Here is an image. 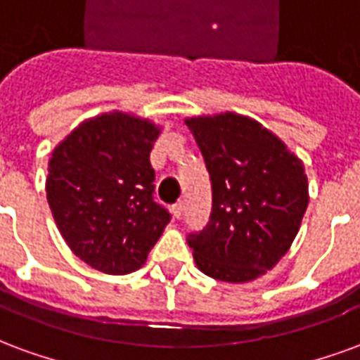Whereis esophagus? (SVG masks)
Listing matches in <instances>:
<instances>
[{"label":"esophagus","instance_id":"esophagus-1","mask_svg":"<svg viewBox=\"0 0 360 360\" xmlns=\"http://www.w3.org/2000/svg\"><path fill=\"white\" fill-rule=\"evenodd\" d=\"M182 212H184L182 201H178V203H174V205H172V214H174V219H180V217H182Z\"/></svg>","mask_w":360,"mask_h":360}]
</instances>
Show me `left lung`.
<instances>
[{
	"mask_svg": "<svg viewBox=\"0 0 360 360\" xmlns=\"http://www.w3.org/2000/svg\"><path fill=\"white\" fill-rule=\"evenodd\" d=\"M211 176L212 211L207 226L188 236L198 269L207 276L251 282L288 253L309 205L305 167L261 122L220 112L191 117Z\"/></svg>",
	"mask_w": 360,
	"mask_h": 360,
	"instance_id": "8db88e82",
	"label": "left lung"
}]
</instances>
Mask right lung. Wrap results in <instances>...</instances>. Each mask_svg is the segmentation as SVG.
<instances>
[{
	"mask_svg": "<svg viewBox=\"0 0 360 360\" xmlns=\"http://www.w3.org/2000/svg\"><path fill=\"white\" fill-rule=\"evenodd\" d=\"M161 128L130 112L84 120L53 149L46 193L70 251L105 274H130L148 261L169 211L153 201L149 162Z\"/></svg>",
	"mask_w": 360,
	"mask_h": 360,
	"instance_id": "right-lung-1",
	"label": "right lung"
}]
</instances>
